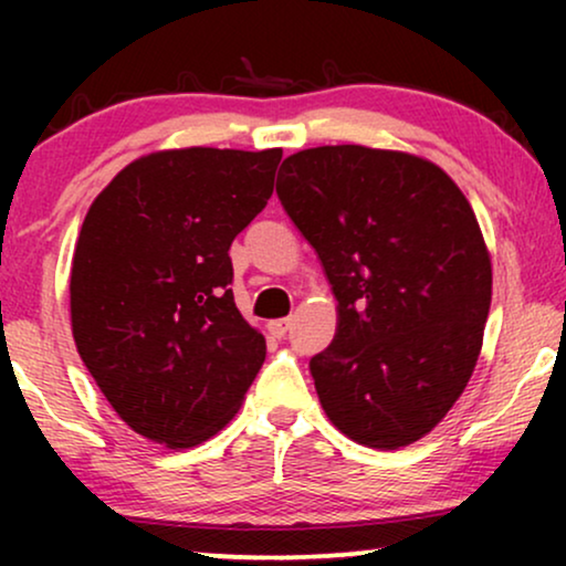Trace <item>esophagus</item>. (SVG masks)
<instances>
[{"mask_svg": "<svg viewBox=\"0 0 566 566\" xmlns=\"http://www.w3.org/2000/svg\"><path fill=\"white\" fill-rule=\"evenodd\" d=\"M268 329H270V335H273V337H283L285 332L291 329V319H273V322H268Z\"/></svg>", "mask_w": 566, "mask_h": 566, "instance_id": "esophagus-1", "label": "esophagus"}]
</instances>
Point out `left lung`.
Returning <instances> with one entry per match:
<instances>
[{"label":"left lung","instance_id":"1","mask_svg":"<svg viewBox=\"0 0 566 566\" xmlns=\"http://www.w3.org/2000/svg\"><path fill=\"white\" fill-rule=\"evenodd\" d=\"M277 198L337 298V332L308 360L329 422L397 451L467 389L492 304L474 208L430 159L360 144L283 159Z\"/></svg>","mask_w":566,"mask_h":566}]
</instances>
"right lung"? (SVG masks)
Segmentation results:
<instances>
[{"label":"right lung","instance_id":"1","mask_svg":"<svg viewBox=\"0 0 566 566\" xmlns=\"http://www.w3.org/2000/svg\"><path fill=\"white\" fill-rule=\"evenodd\" d=\"M283 149H165L92 200L69 306L80 358L123 422L192 448L234 420L265 360L239 314L229 247L268 206Z\"/></svg>","mask_w":566,"mask_h":566}]
</instances>
